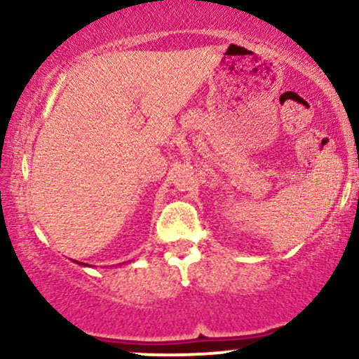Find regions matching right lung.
<instances>
[{"label": "right lung", "instance_id": "add662e5", "mask_svg": "<svg viewBox=\"0 0 359 359\" xmlns=\"http://www.w3.org/2000/svg\"><path fill=\"white\" fill-rule=\"evenodd\" d=\"M79 265H84V263H79Z\"/></svg>", "mask_w": 359, "mask_h": 359}]
</instances>
